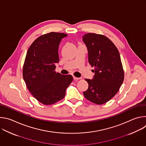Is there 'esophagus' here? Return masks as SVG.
Wrapping results in <instances>:
<instances>
[{"label":"esophagus","instance_id":"1","mask_svg":"<svg viewBox=\"0 0 146 146\" xmlns=\"http://www.w3.org/2000/svg\"><path fill=\"white\" fill-rule=\"evenodd\" d=\"M73 78H74V80H78L80 79V78H78V77H76L75 76H73Z\"/></svg>","mask_w":146,"mask_h":146}]
</instances>
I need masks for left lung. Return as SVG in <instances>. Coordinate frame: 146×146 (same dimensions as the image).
<instances>
[{"label":"left lung","instance_id":"obj_1","mask_svg":"<svg viewBox=\"0 0 146 146\" xmlns=\"http://www.w3.org/2000/svg\"><path fill=\"white\" fill-rule=\"evenodd\" d=\"M88 49V61L95 75L92 80L86 78L88 88L84 97L96 105H103L112 99L119 91L124 72L119 51L106 36L88 33L82 37Z\"/></svg>","mask_w":146,"mask_h":146}]
</instances>
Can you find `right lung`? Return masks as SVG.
<instances>
[{"instance_id": "add662e5", "label": "right lung", "mask_w": 146, "mask_h": 146, "mask_svg": "<svg viewBox=\"0 0 146 146\" xmlns=\"http://www.w3.org/2000/svg\"><path fill=\"white\" fill-rule=\"evenodd\" d=\"M64 33L50 32L37 37L29 47L23 65V75L32 95L44 105L62 100L72 82V75L56 73L59 44L67 36Z\"/></svg>"}]
</instances>
